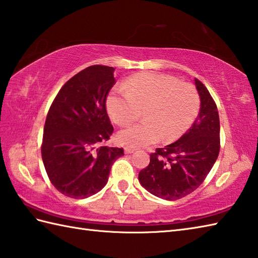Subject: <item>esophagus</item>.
Returning <instances> with one entry per match:
<instances>
[{
  "label": "esophagus",
  "instance_id": "34e87169",
  "mask_svg": "<svg viewBox=\"0 0 258 258\" xmlns=\"http://www.w3.org/2000/svg\"><path fill=\"white\" fill-rule=\"evenodd\" d=\"M124 152H125V154H132V153L135 152V150L134 149H131V147H125Z\"/></svg>",
  "mask_w": 258,
  "mask_h": 258
}]
</instances>
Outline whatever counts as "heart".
I'll return each mask as SVG.
<instances>
[{"label": "heart", "mask_w": 258, "mask_h": 258, "mask_svg": "<svg viewBox=\"0 0 258 258\" xmlns=\"http://www.w3.org/2000/svg\"><path fill=\"white\" fill-rule=\"evenodd\" d=\"M106 109L115 123L127 125L138 119L143 109L144 122L120 131L118 142L124 146L145 147L162 139L171 143L179 139L197 116L200 97L193 86L172 76L140 73L123 89L109 93Z\"/></svg>", "instance_id": "obj_1"}]
</instances>
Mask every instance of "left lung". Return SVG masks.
Segmentation results:
<instances>
[{
  "label": "left lung",
  "instance_id": "left-lung-1",
  "mask_svg": "<svg viewBox=\"0 0 258 258\" xmlns=\"http://www.w3.org/2000/svg\"><path fill=\"white\" fill-rule=\"evenodd\" d=\"M200 95V113L182 138L151 154L149 166L139 180L160 199L179 200L204 182L220 153V116L216 104L204 84L195 79Z\"/></svg>",
  "mask_w": 258,
  "mask_h": 258
}]
</instances>
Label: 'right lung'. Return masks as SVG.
I'll return each instance as SVG.
<instances>
[{
  "label": "right lung",
  "mask_w": 258,
  "mask_h": 258,
  "mask_svg": "<svg viewBox=\"0 0 258 258\" xmlns=\"http://www.w3.org/2000/svg\"><path fill=\"white\" fill-rule=\"evenodd\" d=\"M116 83L114 68L93 65L69 80L47 113L42 160L59 193L86 199L106 185L123 149L103 146L113 134L106 97Z\"/></svg>",
  "instance_id": "right-lung-1"
}]
</instances>
